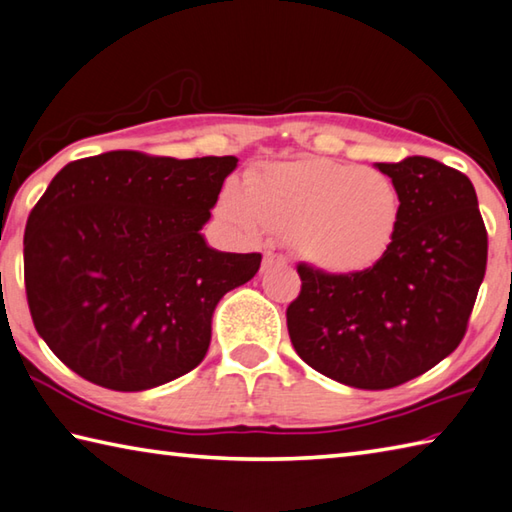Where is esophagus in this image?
I'll use <instances>...</instances> for the list:
<instances>
[{
    "mask_svg": "<svg viewBox=\"0 0 512 512\" xmlns=\"http://www.w3.org/2000/svg\"><path fill=\"white\" fill-rule=\"evenodd\" d=\"M282 264H286V257H284V255H277V253H273V250H266L264 259H262V266H264V268L282 266Z\"/></svg>",
    "mask_w": 512,
    "mask_h": 512,
    "instance_id": "34e87169",
    "label": "esophagus"
}]
</instances>
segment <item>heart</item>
Here are the masks:
<instances>
[{
	"label": "heart",
	"instance_id": "heart-1",
	"mask_svg": "<svg viewBox=\"0 0 512 512\" xmlns=\"http://www.w3.org/2000/svg\"><path fill=\"white\" fill-rule=\"evenodd\" d=\"M221 212L248 235L268 228L295 255L324 273L351 275L376 266L401 221L396 183L376 167L302 159L246 176V192L228 185Z\"/></svg>",
	"mask_w": 512,
	"mask_h": 512
}]
</instances>
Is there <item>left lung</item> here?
Instances as JSON below:
<instances>
[{
  "label": "left lung",
  "instance_id": "left-lung-1",
  "mask_svg": "<svg viewBox=\"0 0 512 512\" xmlns=\"http://www.w3.org/2000/svg\"><path fill=\"white\" fill-rule=\"evenodd\" d=\"M376 167L401 194L392 248L351 275L297 264L302 291L286 309L297 356L358 389L403 385L450 356L466 336L488 259L466 174L427 156Z\"/></svg>",
  "mask_w": 512,
  "mask_h": 512
}]
</instances>
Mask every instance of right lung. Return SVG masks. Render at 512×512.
<instances>
[{"instance_id":"add662e5","label":"right lung","mask_w":512,"mask_h":512,"mask_svg":"<svg viewBox=\"0 0 512 512\" xmlns=\"http://www.w3.org/2000/svg\"><path fill=\"white\" fill-rule=\"evenodd\" d=\"M235 167L116 150L53 176L26 221L24 284L37 333L71 371L143 392L206 358L215 306L262 262L201 235Z\"/></svg>"}]
</instances>
